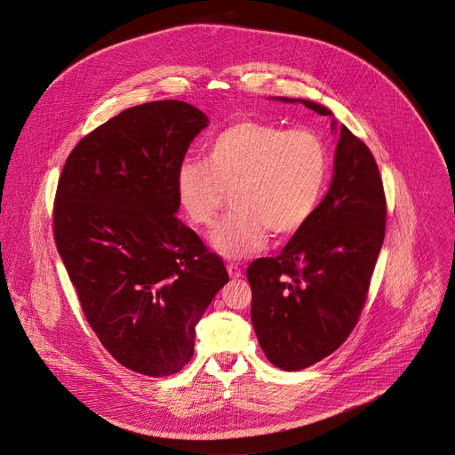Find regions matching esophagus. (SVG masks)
Wrapping results in <instances>:
<instances>
[{
	"instance_id": "obj_1",
	"label": "esophagus",
	"mask_w": 455,
	"mask_h": 455,
	"mask_svg": "<svg viewBox=\"0 0 455 455\" xmlns=\"http://www.w3.org/2000/svg\"><path fill=\"white\" fill-rule=\"evenodd\" d=\"M227 273H228V275H230L232 279H237V277L243 275V271H241V267H239L237 264H228V266H227Z\"/></svg>"
}]
</instances>
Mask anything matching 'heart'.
<instances>
[{
  "instance_id": "obj_1",
  "label": "heart",
  "mask_w": 455,
  "mask_h": 455,
  "mask_svg": "<svg viewBox=\"0 0 455 455\" xmlns=\"http://www.w3.org/2000/svg\"><path fill=\"white\" fill-rule=\"evenodd\" d=\"M329 149L313 130L239 121L211 142L205 164L186 160L176 172V193L186 216L212 225L232 196L235 209L212 230V250L241 260L259 253L267 232H299L315 214L329 180Z\"/></svg>"
}]
</instances>
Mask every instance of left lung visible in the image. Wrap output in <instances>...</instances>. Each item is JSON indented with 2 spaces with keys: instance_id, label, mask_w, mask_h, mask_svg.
<instances>
[{
  "instance_id": "8db88e82",
  "label": "left lung",
  "mask_w": 455,
  "mask_h": 455,
  "mask_svg": "<svg viewBox=\"0 0 455 455\" xmlns=\"http://www.w3.org/2000/svg\"><path fill=\"white\" fill-rule=\"evenodd\" d=\"M273 100L331 116L339 133L331 188L313 218L275 259H259L246 273L251 323L266 357L283 371H299L336 352L357 325L385 237L387 202L369 148L338 126L327 107Z\"/></svg>"
}]
</instances>
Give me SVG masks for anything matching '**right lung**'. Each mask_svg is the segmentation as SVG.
<instances>
[{"label": "right lung", "instance_id": "right-lung-1", "mask_svg": "<svg viewBox=\"0 0 455 455\" xmlns=\"http://www.w3.org/2000/svg\"><path fill=\"white\" fill-rule=\"evenodd\" d=\"M207 123L180 100L135 105L86 135L58 182L54 239L86 320L140 374L189 363L195 325L228 283L221 259L176 218V172Z\"/></svg>", "mask_w": 455, "mask_h": 455}]
</instances>
